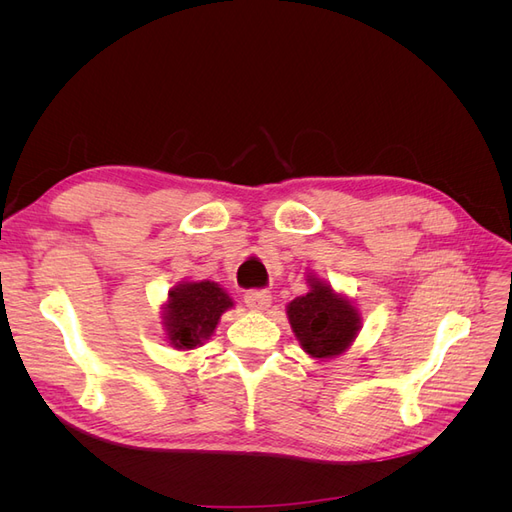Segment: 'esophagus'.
Here are the masks:
<instances>
[{
    "instance_id": "1",
    "label": "esophagus",
    "mask_w": 512,
    "mask_h": 512,
    "mask_svg": "<svg viewBox=\"0 0 512 512\" xmlns=\"http://www.w3.org/2000/svg\"><path fill=\"white\" fill-rule=\"evenodd\" d=\"M245 305L252 309V312H265L271 305V292L269 290H250L245 292Z\"/></svg>"
}]
</instances>
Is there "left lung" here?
<instances>
[{"label":"left lung","mask_w":512,"mask_h":512,"mask_svg":"<svg viewBox=\"0 0 512 512\" xmlns=\"http://www.w3.org/2000/svg\"><path fill=\"white\" fill-rule=\"evenodd\" d=\"M309 290L286 305L290 329L314 361L344 354L361 331V312L346 294L333 290L318 275L307 273Z\"/></svg>","instance_id":"left-lung-1"}]
</instances>
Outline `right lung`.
<instances>
[{
  "instance_id": "right-lung-1",
  "label": "right lung",
  "mask_w": 512,
  "mask_h": 512,
  "mask_svg": "<svg viewBox=\"0 0 512 512\" xmlns=\"http://www.w3.org/2000/svg\"><path fill=\"white\" fill-rule=\"evenodd\" d=\"M232 307L235 301L218 282H179L168 290L162 305L166 342L183 352L203 346L218 329L222 314Z\"/></svg>"
}]
</instances>
